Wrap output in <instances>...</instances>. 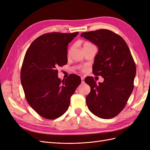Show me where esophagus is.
Masks as SVG:
<instances>
[{
	"label": "esophagus",
	"instance_id": "1",
	"mask_svg": "<svg viewBox=\"0 0 150 150\" xmlns=\"http://www.w3.org/2000/svg\"><path fill=\"white\" fill-rule=\"evenodd\" d=\"M81 81H82V83H83V82H84V77L82 76V77H81Z\"/></svg>",
	"mask_w": 150,
	"mask_h": 150
}]
</instances>
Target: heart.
<instances>
[{"label": "heart", "mask_w": 150, "mask_h": 150, "mask_svg": "<svg viewBox=\"0 0 150 150\" xmlns=\"http://www.w3.org/2000/svg\"><path fill=\"white\" fill-rule=\"evenodd\" d=\"M90 44H91V43L89 42H87V41L84 42V43H83V47H84L86 46H88V45H90Z\"/></svg>", "instance_id": "1"}]
</instances>
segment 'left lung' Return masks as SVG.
<instances>
[{"mask_svg": "<svg viewBox=\"0 0 150 150\" xmlns=\"http://www.w3.org/2000/svg\"><path fill=\"white\" fill-rule=\"evenodd\" d=\"M81 36L98 46L93 72L104 78L98 84L93 77L85 78L91 87L86 104L96 116L112 118L123 110L133 90L137 72L133 58L125 40L111 30L91 31Z\"/></svg>", "mask_w": 150, "mask_h": 150, "instance_id": "1", "label": "left lung"}]
</instances>
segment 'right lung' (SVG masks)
Listing matches in <instances>:
<instances>
[{"mask_svg":"<svg viewBox=\"0 0 150 150\" xmlns=\"http://www.w3.org/2000/svg\"><path fill=\"white\" fill-rule=\"evenodd\" d=\"M78 34H45L35 39L25 53L21 72L25 98L46 119H56L64 114L81 82L76 74L61 81L56 69L67 63L68 44Z\"/></svg>","mask_w":150,"mask_h":150,"instance_id":"right-lung-1","label":"right lung"}]
</instances>
